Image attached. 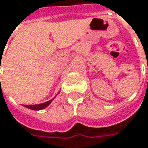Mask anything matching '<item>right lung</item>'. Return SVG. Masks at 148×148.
I'll use <instances>...</instances> for the list:
<instances>
[{
	"mask_svg": "<svg viewBox=\"0 0 148 148\" xmlns=\"http://www.w3.org/2000/svg\"><path fill=\"white\" fill-rule=\"evenodd\" d=\"M55 99V98H54ZM52 99L51 100H49V101H47V102H45V103H39V104H24V106L25 107H26V108H28V109H30V110H43V109H45L46 108L48 105H49L51 102L53 101V99Z\"/></svg>",
	"mask_w": 148,
	"mask_h": 148,
	"instance_id": "right-lung-1",
	"label": "right lung"
}]
</instances>
